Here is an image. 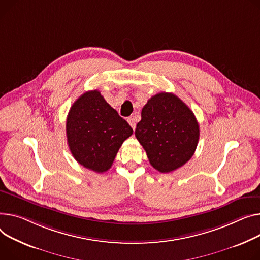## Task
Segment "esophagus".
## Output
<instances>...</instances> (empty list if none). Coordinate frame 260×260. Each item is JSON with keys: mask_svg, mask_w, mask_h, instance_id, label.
Instances as JSON below:
<instances>
[{"mask_svg": "<svg viewBox=\"0 0 260 260\" xmlns=\"http://www.w3.org/2000/svg\"><path fill=\"white\" fill-rule=\"evenodd\" d=\"M127 122H128V124L132 126V128L135 129V127H136V121H135L134 117H128V118H127Z\"/></svg>", "mask_w": 260, "mask_h": 260, "instance_id": "obj_1", "label": "esophagus"}]
</instances>
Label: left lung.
Here are the masks:
<instances>
[{
  "mask_svg": "<svg viewBox=\"0 0 260 260\" xmlns=\"http://www.w3.org/2000/svg\"><path fill=\"white\" fill-rule=\"evenodd\" d=\"M135 136L151 166L168 174L191 159L200 126L193 112L178 96L162 92L148 99L143 107Z\"/></svg>",
  "mask_w": 260,
  "mask_h": 260,
  "instance_id": "left-lung-1",
  "label": "left lung"
}]
</instances>
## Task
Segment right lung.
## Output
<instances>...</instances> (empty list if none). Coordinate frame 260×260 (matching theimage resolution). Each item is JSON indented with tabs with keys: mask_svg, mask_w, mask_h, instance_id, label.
Instances as JSON below:
<instances>
[{
	"mask_svg": "<svg viewBox=\"0 0 260 260\" xmlns=\"http://www.w3.org/2000/svg\"><path fill=\"white\" fill-rule=\"evenodd\" d=\"M67 140L74 159L95 172L109 170L133 128L99 91L82 94L71 107L66 123Z\"/></svg>",
	"mask_w": 260,
	"mask_h": 260,
	"instance_id": "add662e5",
	"label": "right lung"
}]
</instances>
